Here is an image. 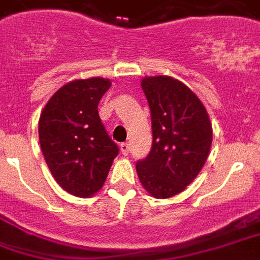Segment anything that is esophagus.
<instances>
[{
	"label": "esophagus",
	"mask_w": 260,
	"mask_h": 260,
	"mask_svg": "<svg viewBox=\"0 0 260 260\" xmlns=\"http://www.w3.org/2000/svg\"><path fill=\"white\" fill-rule=\"evenodd\" d=\"M120 150H121L122 155H128V152H129V144L121 143L120 144Z\"/></svg>",
	"instance_id": "34e87169"
}]
</instances>
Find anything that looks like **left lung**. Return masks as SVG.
Returning a JSON list of instances; mask_svg holds the SVG:
<instances>
[{"label": "left lung", "instance_id": "1", "mask_svg": "<svg viewBox=\"0 0 260 260\" xmlns=\"http://www.w3.org/2000/svg\"><path fill=\"white\" fill-rule=\"evenodd\" d=\"M142 88L151 112L152 146L136 164L143 188L156 199L183 192L209 156L213 128L195 92L170 76H150Z\"/></svg>", "mask_w": 260, "mask_h": 260}]
</instances>
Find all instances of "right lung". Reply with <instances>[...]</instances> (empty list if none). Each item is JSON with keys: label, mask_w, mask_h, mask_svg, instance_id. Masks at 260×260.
Instances as JSON below:
<instances>
[{"label": "right lung", "mask_w": 260, "mask_h": 260, "mask_svg": "<svg viewBox=\"0 0 260 260\" xmlns=\"http://www.w3.org/2000/svg\"><path fill=\"white\" fill-rule=\"evenodd\" d=\"M112 83L91 77L67 83L39 117V143L54 180L79 198L98 192L108 177L118 147L105 129L98 104Z\"/></svg>", "instance_id": "obj_1"}]
</instances>
